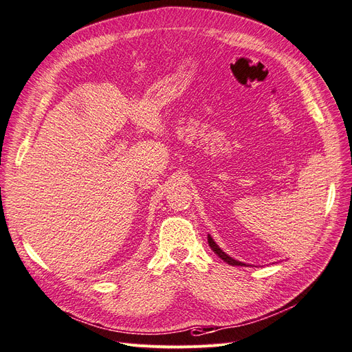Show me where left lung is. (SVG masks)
Here are the masks:
<instances>
[{
  "mask_svg": "<svg viewBox=\"0 0 352 352\" xmlns=\"http://www.w3.org/2000/svg\"><path fill=\"white\" fill-rule=\"evenodd\" d=\"M207 241H209V246H210V248L213 250V252L217 255V256H220V258H222L223 259V261L225 263H228L229 265H245V264H242V263H239V261H236V259H233V258H230L229 255H226L222 250H220L219 248V246L216 245V242L209 236V238H207Z\"/></svg>",
  "mask_w": 352,
  "mask_h": 352,
  "instance_id": "1",
  "label": "left lung"
}]
</instances>
